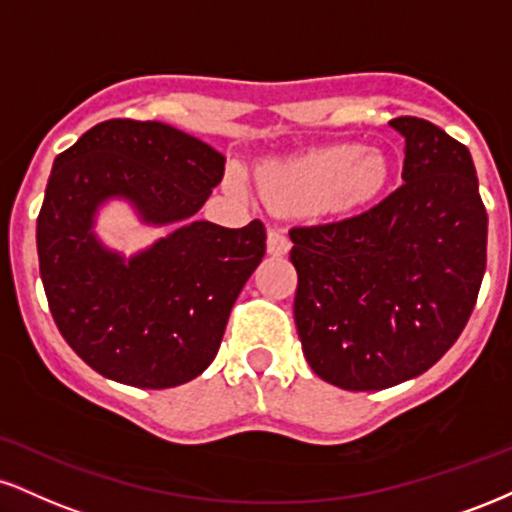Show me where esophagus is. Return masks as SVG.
Returning <instances> with one entry per match:
<instances>
[{
  "mask_svg": "<svg viewBox=\"0 0 512 512\" xmlns=\"http://www.w3.org/2000/svg\"><path fill=\"white\" fill-rule=\"evenodd\" d=\"M291 250V238L286 236L281 229H269L267 233V252L274 257H283Z\"/></svg>",
  "mask_w": 512,
  "mask_h": 512,
  "instance_id": "obj_1",
  "label": "esophagus"
}]
</instances>
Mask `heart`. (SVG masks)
<instances>
[{
	"label": "heart",
	"instance_id": "b5f03b06",
	"mask_svg": "<svg viewBox=\"0 0 512 512\" xmlns=\"http://www.w3.org/2000/svg\"><path fill=\"white\" fill-rule=\"evenodd\" d=\"M389 181V162L379 150L357 143L319 147L305 155L274 159L260 169L264 200L279 212L338 214L374 200ZM231 193L243 195L245 181L233 169L226 176Z\"/></svg>",
	"mask_w": 512,
	"mask_h": 512
}]
</instances>
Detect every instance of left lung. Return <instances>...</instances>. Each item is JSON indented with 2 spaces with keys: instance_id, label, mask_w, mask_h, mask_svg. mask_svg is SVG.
<instances>
[{
  "instance_id": "8db88e82",
  "label": "left lung",
  "mask_w": 512,
  "mask_h": 512,
  "mask_svg": "<svg viewBox=\"0 0 512 512\" xmlns=\"http://www.w3.org/2000/svg\"><path fill=\"white\" fill-rule=\"evenodd\" d=\"M403 186L367 212L295 226L293 315L317 377L381 391L420 377L463 334L486 269V209L470 150L398 116Z\"/></svg>"
}]
</instances>
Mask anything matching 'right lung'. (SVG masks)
Here are the masks:
<instances>
[{
  "mask_svg": "<svg viewBox=\"0 0 512 512\" xmlns=\"http://www.w3.org/2000/svg\"><path fill=\"white\" fill-rule=\"evenodd\" d=\"M226 159L159 121L109 119L54 159L38 214V257L61 336L102 377L171 389L209 367L238 293L267 250L260 219L243 229L195 221ZM123 196L146 223L177 231L131 261L91 226Z\"/></svg>",
  "mask_w": 512,
  "mask_h": 512,
  "instance_id": "obj_1",
  "label": "right lung"
}]
</instances>
